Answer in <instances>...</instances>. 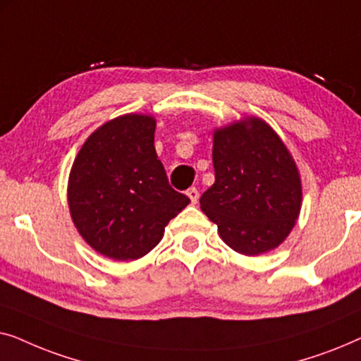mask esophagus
<instances>
[{"instance_id": "1", "label": "esophagus", "mask_w": 361, "mask_h": 361, "mask_svg": "<svg viewBox=\"0 0 361 361\" xmlns=\"http://www.w3.org/2000/svg\"><path fill=\"white\" fill-rule=\"evenodd\" d=\"M185 194H187V197H189V199H190V202H192V204H197V200H199V197H200V194H199V190H197V189H195V187H190V189H189V190H187V192H185Z\"/></svg>"}]
</instances>
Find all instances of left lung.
<instances>
[{
    "label": "left lung",
    "instance_id": "left-lung-1",
    "mask_svg": "<svg viewBox=\"0 0 361 361\" xmlns=\"http://www.w3.org/2000/svg\"><path fill=\"white\" fill-rule=\"evenodd\" d=\"M215 182L200 209L221 240L241 255H261L286 240L298 220L302 187L298 166L261 118H245L214 133Z\"/></svg>",
    "mask_w": 361,
    "mask_h": 361
}]
</instances>
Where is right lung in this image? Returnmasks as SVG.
<instances>
[{"label": "right lung", "mask_w": 361, "mask_h": 361, "mask_svg": "<svg viewBox=\"0 0 361 361\" xmlns=\"http://www.w3.org/2000/svg\"><path fill=\"white\" fill-rule=\"evenodd\" d=\"M156 120L123 115L93 131L68 176V209L82 238L111 259H137L189 205L172 189L154 147Z\"/></svg>", "instance_id": "obj_1"}]
</instances>
